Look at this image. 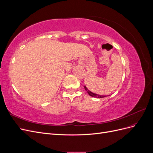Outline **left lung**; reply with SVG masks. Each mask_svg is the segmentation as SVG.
<instances>
[{
    "label": "left lung",
    "instance_id": "1",
    "mask_svg": "<svg viewBox=\"0 0 153 153\" xmlns=\"http://www.w3.org/2000/svg\"><path fill=\"white\" fill-rule=\"evenodd\" d=\"M84 88L85 91L87 92V93L89 94V95H90L92 97H94V98H105V97H106V96H102V95H98V94H94L93 93V92H91L90 91H89L87 89V88L84 86Z\"/></svg>",
    "mask_w": 153,
    "mask_h": 153
}]
</instances>
